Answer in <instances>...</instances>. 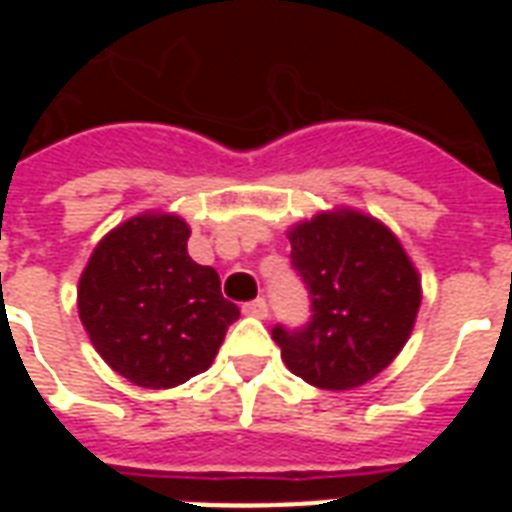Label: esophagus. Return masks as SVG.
<instances>
[{"label": "esophagus", "instance_id": "esophagus-1", "mask_svg": "<svg viewBox=\"0 0 512 512\" xmlns=\"http://www.w3.org/2000/svg\"><path fill=\"white\" fill-rule=\"evenodd\" d=\"M244 312L246 315H252V318H268V304L266 299H255V301H249V304H244Z\"/></svg>", "mask_w": 512, "mask_h": 512}]
</instances>
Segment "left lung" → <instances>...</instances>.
<instances>
[{"instance_id": "obj_1", "label": "left lung", "mask_w": 512, "mask_h": 512, "mask_svg": "<svg viewBox=\"0 0 512 512\" xmlns=\"http://www.w3.org/2000/svg\"><path fill=\"white\" fill-rule=\"evenodd\" d=\"M290 260L312 299V321L274 343L290 373L345 392L395 362L422 304V279L397 235L370 213L332 208L288 230Z\"/></svg>"}]
</instances>
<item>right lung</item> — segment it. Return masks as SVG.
Masks as SVG:
<instances>
[{"instance_id": "obj_1", "label": "right lung", "mask_w": 512, "mask_h": 512, "mask_svg": "<svg viewBox=\"0 0 512 512\" xmlns=\"http://www.w3.org/2000/svg\"><path fill=\"white\" fill-rule=\"evenodd\" d=\"M189 224L145 211L98 241L76 290L90 343L117 376L172 389L213 365L238 307L219 274L189 257Z\"/></svg>"}]
</instances>
